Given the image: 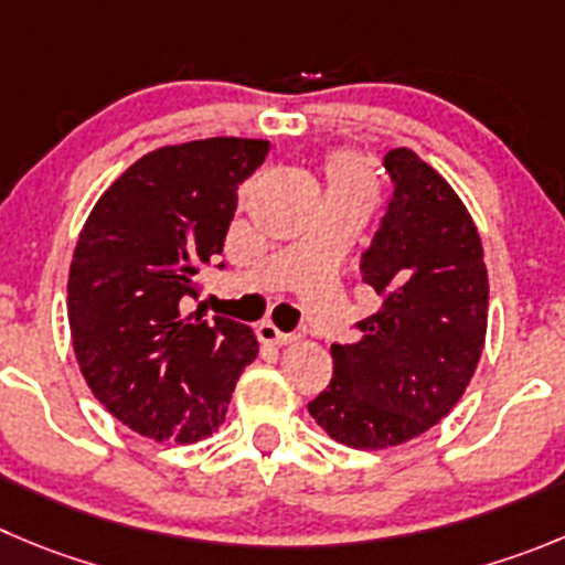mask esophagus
Wrapping results in <instances>:
<instances>
[{
	"label": "esophagus",
	"mask_w": 565,
	"mask_h": 565,
	"mask_svg": "<svg viewBox=\"0 0 565 565\" xmlns=\"http://www.w3.org/2000/svg\"><path fill=\"white\" fill-rule=\"evenodd\" d=\"M256 337L262 342H267V345H289V342L295 340L292 334H287V331L276 329L273 323H258L256 326Z\"/></svg>",
	"instance_id": "esophagus-1"
}]
</instances>
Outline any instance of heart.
Instances as JSON below:
<instances>
[{"label":"heart","instance_id":"obj_1","mask_svg":"<svg viewBox=\"0 0 565 565\" xmlns=\"http://www.w3.org/2000/svg\"><path fill=\"white\" fill-rule=\"evenodd\" d=\"M331 183H362V186H367L365 167H362L356 158H337V161L331 163Z\"/></svg>","mask_w":565,"mask_h":565}]
</instances>
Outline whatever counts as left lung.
Segmentation results:
<instances>
[{
  "mask_svg": "<svg viewBox=\"0 0 565 565\" xmlns=\"http://www.w3.org/2000/svg\"><path fill=\"white\" fill-rule=\"evenodd\" d=\"M393 181L362 281L379 309L360 342L331 345L334 376L312 418L354 449H387L440 424L466 393L488 329V267L455 189L407 147L384 156Z\"/></svg>",
  "mask_w": 565,
  "mask_h": 565,
  "instance_id": "8db88e82",
  "label": "left lung"
}]
</instances>
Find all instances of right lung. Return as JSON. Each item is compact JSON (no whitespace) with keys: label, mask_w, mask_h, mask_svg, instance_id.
Segmentation results:
<instances>
[{"label":"right lung","mask_w":565,"mask_h":565,"mask_svg":"<svg viewBox=\"0 0 565 565\" xmlns=\"http://www.w3.org/2000/svg\"><path fill=\"white\" fill-rule=\"evenodd\" d=\"M265 139L186 141L147 152L88 214L68 270V329L97 402L152 440L217 431L258 354L250 326L186 315L223 253L236 189ZM217 267H223L220 262Z\"/></svg>","instance_id":"obj_1"}]
</instances>
